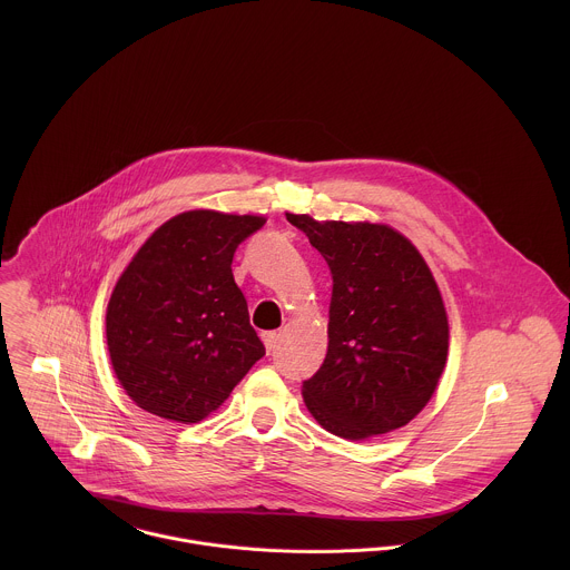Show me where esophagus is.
I'll use <instances>...</instances> for the list:
<instances>
[{"mask_svg":"<svg viewBox=\"0 0 570 570\" xmlns=\"http://www.w3.org/2000/svg\"><path fill=\"white\" fill-rule=\"evenodd\" d=\"M261 337H263V344H265L267 353H272V351L276 348V340H278V333H276V331H265V333H261Z\"/></svg>","mask_w":570,"mask_h":570,"instance_id":"esophagus-1","label":"esophagus"}]
</instances>
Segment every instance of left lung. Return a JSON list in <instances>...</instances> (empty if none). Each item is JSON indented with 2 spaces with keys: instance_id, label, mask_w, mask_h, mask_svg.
<instances>
[{
  "instance_id": "1",
  "label": "left lung",
  "mask_w": 570,
  "mask_h": 570,
  "mask_svg": "<svg viewBox=\"0 0 570 570\" xmlns=\"http://www.w3.org/2000/svg\"><path fill=\"white\" fill-rule=\"evenodd\" d=\"M331 269L328 346L303 397L326 432L364 441L410 423L448 360V314L419 249L384 224L287 213Z\"/></svg>"
}]
</instances>
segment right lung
<instances>
[{
    "label": "right lung",
    "instance_id": "right-lung-1",
    "mask_svg": "<svg viewBox=\"0 0 570 570\" xmlns=\"http://www.w3.org/2000/svg\"><path fill=\"white\" fill-rule=\"evenodd\" d=\"M263 224L217 210L175 215L120 274L107 305V348L142 410L197 423L265 355L233 276L237 247Z\"/></svg>",
    "mask_w": 570,
    "mask_h": 570
}]
</instances>
